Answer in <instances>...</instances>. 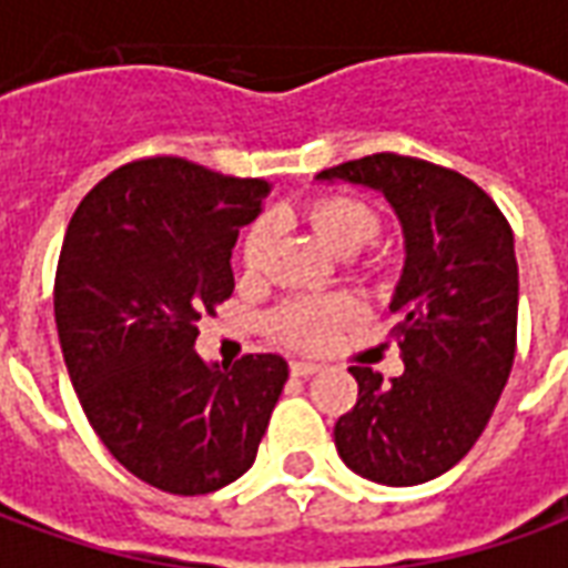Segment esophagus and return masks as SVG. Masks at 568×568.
I'll return each mask as SVG.
<instances>
[{
    "instance_id": "esophagus-1",
    "label": "esophagus",
    "mask_w": 568,
    "mask_h": 568,
    "mask_svg": "<svg viewBox=\"0 0 568 568\" xmlns=\"http://www.w3.org/2000/svg\"><path fill=\"white\" fill-rule=\"evenodd\" d=\"M320 368L322 365H316V362H292V374L295 377H313Z\"/></svg>"
}]
</instances>
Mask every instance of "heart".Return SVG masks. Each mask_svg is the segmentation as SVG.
I'll use <instances>...</instances> for the list:
<instances>
[{
    "instance_id": "heart-1",
    "label": "heart",
    "mask_w": 568,
    "mask_h": 568,
    "mask_svg": "<svg viewBox=\"0 0 568 568\" xmlns=\"http://www.w3.org/2000/svg\"><path fill=\"white\" fill-rule=\"evenodd\" d=\"M304 219L322 243L337 255H349L381 234L377 212L371 210L368 203H362L358 197H346V194H325V197L310 200L304 206ZM271 246L273 224L267 219L248 224L246 234L240 240L243 267L248 273H258L267 264ZM353 316H356V307L344 295L295 297V301H285L283 307L273 313L271 328L285 344L301 346V349H320Z\"/></svg>"
}]
</instances>
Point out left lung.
Wrapping results in <instances>:
<instances>
[{"mask_svg":"<svg viewBox=\"0 0 568 568\" xmlns=\"http://www.w3.org/2000/svg\"><path fill=\"white\" fill-rule=\"evenodd\" d=\"M383 191L402 219L407 261L393 337L405 374L353 365L356 407L334 444L356 475L414 487L463 459L493 417L517 353V258L508 219L456 170L405 154H368L322 170Z\"/></svg>","mask_w":568,"mask_h":568,"instance_id":"left-lung-1","label":"left lung"}]
</instances>
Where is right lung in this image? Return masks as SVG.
<instances>
[{
	"instance_id": "obj_1",
	"label": "right lung",
	"mask_w": 568,
	"mask_h": 568,
	"mask_svg": "<svg viewBox=\"0 0 568 568\" xmlns=\"http://www.w3.org/2000/svg\"><path fill=\"white\" fill-rule=\"evenodd\" d=\"M264 179L142 158L84 194L63 236L54 316L84 417L130 475L173 496L222 489L255 463L288 362L231 368L194 353L234 292L231 248Z\"/></svg>"
}]
</instances>
